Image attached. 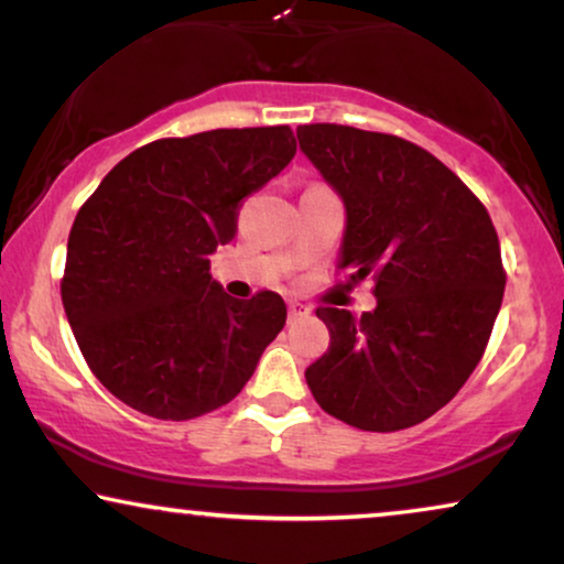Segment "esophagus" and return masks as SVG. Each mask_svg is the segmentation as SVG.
Instances as JSON below:
<instances>
[{"label":"esophagus","mask_w":564,"mask_h":564,"mask_svg":"<svg viewBox=\"0 0 564 564\" xmlns=\"http://www.w3.org/2000/svg\"><path fill=\"white\" fill-rule=\"evenodd\" d=\"M310 315V306L299 304V302H291L289 304V323H296V319H302Z\"/></svg>","instance_id":"obj_1"}]
</instances>
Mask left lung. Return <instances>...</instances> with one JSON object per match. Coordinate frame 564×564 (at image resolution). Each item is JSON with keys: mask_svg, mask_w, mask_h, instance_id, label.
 I'll return each instance as SVG.
<instances>
[{"mask_svg": "<svg viewBox=\"0 0 564 564\" xmlns=\"http://www.w3.org/2000/svg\"><path fill=\"white\" fill-rule=\"evenodd\" d=\"M299 148L346 208L338 268L372 275L377 306H319L330 348L306 367L319 409L398 432L451 403L479 365L502 304L500 239L445 163L395 134L304 124Z\"/></svg>", "mask_w": 564, "mask_h": 564, "instance_id": "obj_1", "label": "left lung"}]
</instances>
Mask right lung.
<instances>
[{"mask_svg": "<svg viewBox=\"0 0 564 564\" xmlns=\"http://www.w3.org/2000/svg\"><path fill=\"white\" fill-rule=\"evenodd\" d=\"M294 153L286 124L155 140L77 210L62 304L90 372L130 409L163 422L220 409L283 330L275 291L234 299L208 258L237 234L241 199Z\"/></svg>", "mask_w": 564, "mask_h": 564, "instance_id": "right-lung-1", "label": "right lung"}]
</instances>
